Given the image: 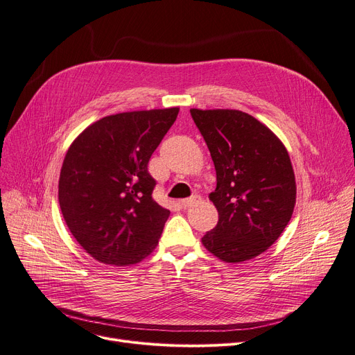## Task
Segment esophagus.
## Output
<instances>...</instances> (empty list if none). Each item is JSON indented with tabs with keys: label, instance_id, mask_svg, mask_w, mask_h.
<instances>
[{
	"label": "esophagus",
	"instance_id": "obj_1",
	"mask_svg": "<svg viewBox=\"0 0 355 355\" xmlns=\"http://www.w3.org/2000/svg\"><path fill=\"white\" fill-rule=\"evenodd\" d=\"M200 200H201L200 196H193L190 198H185V200L181 201V207H184V209L191 207V206H194V204H197Z\"/></svg>",
	"mask_w": 355,
	"mask_h": 355
}]
</instances>
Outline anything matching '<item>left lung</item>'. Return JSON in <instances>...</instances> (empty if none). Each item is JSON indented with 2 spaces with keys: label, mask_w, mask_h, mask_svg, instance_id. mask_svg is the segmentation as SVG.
Listing matches in <instances>:
<instances>
[{
  "label": "left lung",
  "mask_w": 355,
  "mask_h": 355,
  "mask_svg": "<svg viewBox=\"0 0 355 355\" xmlns=\"http://www.w3.org/2000/svg\"><path fill=\"white\" fill-rule=\"evenodd\" d=\"M190 112L217 175L210 200L218 221L201 243L223 262H245L268 250L292 217L296 182L289 154L266 125L245 112Z\"/></svg>",
  "instance_id": "left-lung-1"
}]
</instances>
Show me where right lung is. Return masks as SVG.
<instances>
[{"mask_svg": "<svg viewBox=\"0 0 355 355\" xmlns=\"http://www.w3.org/2000/svg\"><path fill=\"white\" fill-rule=\"evenodd\" d=\"M180 109L109 115L73 141L59 178V202L78 243L105 265L139 263L157 248L170 210L153 198V153Z\"/></svg>", "mask_w": 355, "mask_h": 355, "instance_id": "1", "label": "right lung"}]
</instances>
